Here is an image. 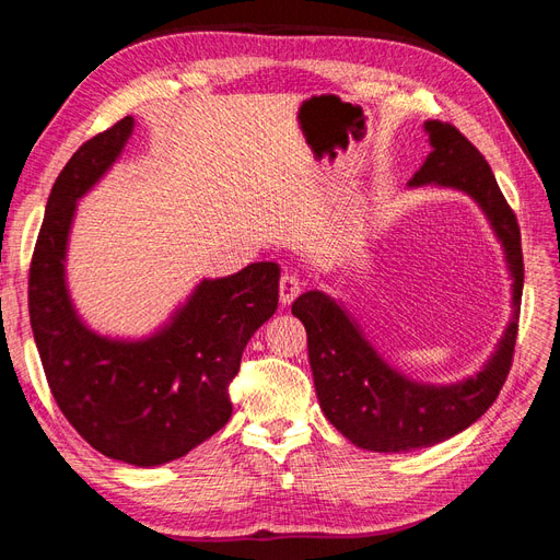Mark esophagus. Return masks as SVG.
Instances as JSON below:
<instances>
[{
  "instance_id": "34e87169",
  "label": "esophagus",
  "mask_w": 560,
  "mask_h": 560,
  "mask_svg": "<svg viewBox=\"0 0 560 560\" xmlns=\"http://www.w3.org/2000/svg\"><path fill=\"white\" fill-rule=\"evenodd\" d=\"M301 280L294 273H284L280 278V301L282 306H290V303L301 294Z\"/></svg>"
}]
</instances>
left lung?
<instances>
[{
	"label": "left lung",
	"mask_w": 560,
	"mask_h": 560,
	"mask_svg": "<svg viewBox=\"0 0 560 560\" xmlns=\"http://www.w3.org/2000/svg\"><path fill=\"white\" fill-rule=\"evenodd\" d=\"M422 128L432 151L406 186L463 191L477 202L504 252L512 280V317L477 374L436 385L413 381L389 364L343 301L319 290L301 294L292 315L308 334V360L322 411L354 446L376 453L428 448L477 422L510 374L518 331L523 254L516 217L481 151L460 130L442 121H425Z\"/></svg>",
	"instance_id": "1"
}]
</instances>
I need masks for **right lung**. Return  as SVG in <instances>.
Listing matches in <instances>:
<instances>
[{
	"label": "right lung",
	"instance_id": "right-lung-1",
	"mask_svg": "<svg viewBox=\"0 0 560 560\" xmlns=\"http://www.w3.org/2000/svg\"><path fill=\"white\" fill-rule=\"evenodd\" d=\"M126 116L81 144L50 189L30 266V325L60 411L112 460L159 467L186 455L231 418L229 383L243 350L278 308L280 268L249 264L202 278L161 327L140 338L86 325L67 287V247L79 200L124 154Z\"/></svg>",
	"mask_w": 560,
	"mask_h": 560
}]
</instances>
